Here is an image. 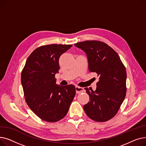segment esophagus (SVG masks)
Returning a JSON list of instances; mask_svg holds the SVG:
<instances>
[{
    "label": "esophagus",
    "instance_id": "esophagus-1",
    "mask_svg": "<svg viewBox=\"0 0 146 146\" xmlns=\"http://www.w3.org/2000/svg\"><path fill=\"white\" fill-rule=\"evenodd\" d=\"M75 88H76V94H81L82 92H85V89H84L83 88L76 86Z\"/></svg>",
    "mask_w": 146,
    "mask_h": 146
}]
</instances>
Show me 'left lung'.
<instances>
[{"mask_svg": "<svg viewBox=\"0 0 146 146\" xmlns=\"http://www.w3.org/2000/svg\"><path fill=\"white\" fill-rule=\"evenodd\" d=\"M74 45L86 53L89 70L99 78L95 91L85 88L90 101L83 110L95 121H108L117 114L125 98V68L115 51L103 42L85 41Z\"/></svg>", "mask_w": 146, "mask_h": 146, "instance_id": "8db88e82", "label": "left lung"}]
</instances>
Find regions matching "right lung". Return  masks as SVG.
I'll list each match as a JSON object with an SVG mask.
<instances>
[{"mask_svg": "<svg viewBox=\"0 0 146 146\" xmlns=\"http://www.w3.org/2000/svg\"><path fill=\"white\" fill-rule=\"evenodd\" d=\"M72 45L51 44L36 48L28 57L21 74L27 105L41 119L54 122L63 118L76 94L73 85L56 84L61 55Z\"/></svg>", "mask_w": 146, "mask_h": 146, "instance_id": "1", "label": "right lung"}]
</instances>
